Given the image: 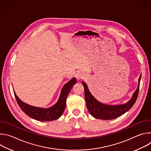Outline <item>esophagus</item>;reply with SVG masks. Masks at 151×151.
<instances>
[{
	"label": "esophagus",
	"mask_w": 151,
	"mask_h": 151,
	"mask_svg": "<svg viewBox=\"0 0 151 151\" xmlns=\"http://www.w3.org/2000/svg\"><path fill=\"white\" fill-rule=\"evenodd\" d=\"M85 78V75L83 72H79L76 76V78L78 80H81L84 79Z\"/></svg>",
	"instance_id": "1"
}]
</instances>
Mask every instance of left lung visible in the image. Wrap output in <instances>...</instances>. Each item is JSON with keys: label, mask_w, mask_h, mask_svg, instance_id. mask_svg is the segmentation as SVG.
<instances>
[{"label": "left lung", "mask_w": 151, "mask_h": 151, "mask_svg": "<svg viewBox=\"0 0 151 151\" xmlns=\"http://www.w3.org/2000/svg\"><path fill=\"white\" fill-rule=\"evenodd\" d=\"M142 75L138 80L137 88L133 93L132 98L126 103L118 105H109L100 103L90 93L87 85L82 82L84 87L85 99L87 109L90 114L96 119L111 120L115 119L130 110L135 103L139 91V85Z\"/></svg>", "instance_id": "obj_1"}]
</instances>
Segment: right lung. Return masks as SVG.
I'll return each mask as SVG.
<instances>
[{"label":"right lung","mask_w":151,"mask_h":151,"mask_svg":"<svg viewBox=\"0 0 151 151\" xmlns=\"http://www.w3.org/2000/svg\"><path fill=\"white\" fill-rule=\"evenodd\" d=\"M76 83L75 78L70 79L63 86L57 102L48 108H42L29 105L21 101L15 94L14 95L18 104L26 115L34 119L40 121H51L58 119L65 109L66 99L73 86Z\"/></svg>","instance_id":"1"}]
</instances>
